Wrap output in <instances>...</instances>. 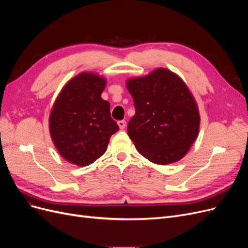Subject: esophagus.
<instances>
[{
  "instance_id": "esophagus-1",
  "label": "esophagus",
  "mask_w": 248,
  "mask_h": 248,
  "mask_svg": "<svg viewBox=\"0 0 248 248\" xmlns=\"http://www.w3.org/2000/svg\"><path fill=\"white\" fill-rule=\"evenodd\" d=\"M118 125L120 127V129H124L126 126V122L124 121V120H121V121H118Z\"/></svg>"
}]
</instances>
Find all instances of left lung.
Listing matches in <instances>:
<instances>
[{"mask_svg":"<svg viewBox=\"0 0 248 248\" xmlns=\"http://www.w3.org/2000/svg\"><path fill=\"white\" fill-rule=\"evenodd\" d=\"M126 87L136 107L127 133L139 153L163 166L183 158L199 136L200 112L182 78L158 68Z\"/></svg>","mask_w":248,"mask_h":248,"instance_id":"obj_1","label":"left lung"}]
</instances>
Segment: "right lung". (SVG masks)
I'll list each match as a JSON object with an SVG mask.
<instances>
[{"mask_svg": "<svg viewBox=\"0 0 248 248\" xmlns=\"http://www.w3.org/2000/svg\"><path fill=\"white\" fill-rule=\"evenodd\" d=\"M107 81L92 72L71 78L51 108L49 132L63 158L87 167L106 153L110 137L119 130L109 102L101 98Z\"/></svg>", "mask_w": 248, "mask_h": 248, "instance_id": "add662e5", "label": "right lung"}]
</instances>
